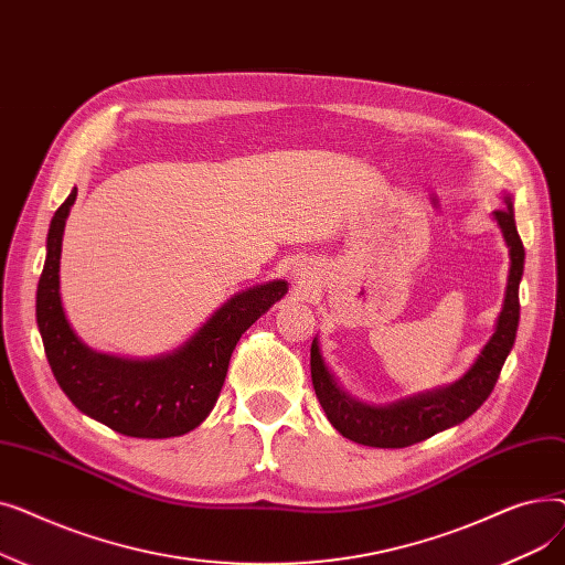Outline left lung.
<instances>
[{
  "label": "left lung",
  "instance_id": "left-lung-1",
  "mask_svg": "<svg viewBox=\"0 0 565 565\" xmlns=\"http://www.w3.org/2000/svg\"><path fill=\"white\" fill-rule=\"evenodd\" d=\"M507 207L494 211V220L509 245L511 270L494 334L483 345L469 371L449 387L409 396L392 405H366L341 390L337 377L322 360L318 339L311 343V380L316 396L330 424L348 439L377 449H403L424 441L435 433L462 424L492 394L501 366L515 343L520 322V279L524 273V245L515 226L513 201L503 196Z\"/></svg>",
  "mask_w": 565,
  "mask_h": 565
}]
</instances>
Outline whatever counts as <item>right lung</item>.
<instances>
[{"instance_id":"obj_1","label":"right lung","mask_w":565,"mask_h":565,"mask_svg":"<svg viewBox=\"0 0 565 565\" xmlns=\"http://www.w3.org/2000/svg\"><path fill=\"white\" fill-rule=\"evenodd\" d=\"M77 188L58 205L36 290V322L50 369L73 405L111 430L162 439L194 430L217 403L235 343L288 292L284 279L233 295L181 348L151 360H126L82 343L58 292L64 226Z\"/></svg>"}]
</instances>
